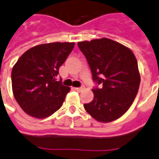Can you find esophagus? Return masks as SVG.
<instances>
[{
	"label": "esophagus",
	"instance_id": "obj_1",
	"mask_svg": "<svg viewBox=\"0 0 159 159\" xmlns=\"http://www.w3.org/2000/svg\"><path fill=\"white\" fill-rule=\"evenodd\" d=\"M76 91H82V90H84V86H80V87H76Z\"/></svg>",
	"mask_w": 159,
	"mask_h": 159
}]
</instances>
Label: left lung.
<instances>
[{"label":"left lung","mask_w":159,"mask_h":159,"mask_svg":"<svg viewBox=\"0 0 159 159\" xmlns=\"http://www.w3.org/2000/svg\"><path fill=\"white\" fill-rule=\"evenodd\" d=\"M92 73L102 86L94 87V99L84 104L98 122H110L126 113L137 95L140 82L137 60L127 47L108 38L77 43Z\"/></svg>","instance_id":"left-lung-1"}]
</instances>
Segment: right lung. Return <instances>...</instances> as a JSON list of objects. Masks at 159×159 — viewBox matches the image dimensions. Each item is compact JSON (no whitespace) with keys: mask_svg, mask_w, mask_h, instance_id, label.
Here are the masks:
<instances>
[{"mask_svg":"<svg viewBox=\"0 0 159 159\" xmlns=\"http://www.w3.org/2000/svg\"><path fill=\"white\" fill-rule=\"evenodd\" d=\"M74 42L42 44L27 50L18 59L11 73L15 100L28 115L46 118L62 106L70 88L57 81Z\"/></svg>","mask_w":159,"mask_h":159,"instance_id":"right-lung-1","label":"right lung"}]
</instances>
